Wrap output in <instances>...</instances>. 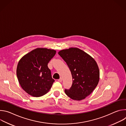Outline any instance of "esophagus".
<instances>
[{
  "mask_svg": "<svg viewBox=\"0 0 126 126\" xmlns=\"http://www.w3.org/2000/svg\"><path fill=\"white\" fill-rule=\"evenodd\" d=\"M58 82H62V78H60V79H58Z\"/></svg>",
  "mask_w": 126,
  "mask_h": 126,
  "instance_id": "1",
  "label": "esophagus"
}]
</instances>
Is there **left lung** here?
<instances>
[{
  "label": "left lung",
  "instance_id": "1",
  "mask_svg": "<svg viewBox=\"0 0 126 126\" xmlns=\"http://www.w3.org/2000/svg\"><path fill=\"white\" fill-rule=\"evenodd\" d=\"M58 54L66 62L72 76V85L69 90H65L66 94L74 100L84 99L91 94L99 83L100 71L97 62L78 48L63 49Z\"/></svg>",
  "mask_w": 126,
  "mask_h": 126
}]
</instances>
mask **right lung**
Masks as SVG:
<instances>
[{"mask_svg":"<svg viewBox=\"0 0 126 126\" xmlns=\"http://www.w3.org/2000/svg\"><path fill=\"white\" fill-rule=\"evenodd\" d=\"M56 51L46 48H37L23 56L18 63L16 74L24 90L35 97L46 94L55 80L52 78L48 63Z\"/></svg>","mask_w":126,"mask_h":126,"instance_id":"obj_1","label":"right lung"}]
</instances>
